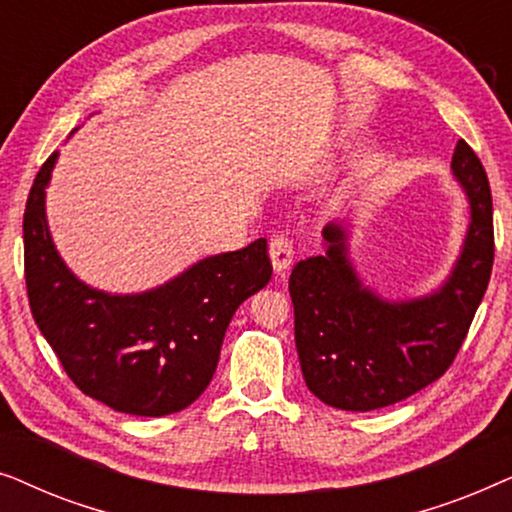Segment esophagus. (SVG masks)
<instances>
[{"mask_svg":"<svg viewBox=\"0 0 512 512\" xmlns=\"http://www.w3.org/2000/svg\"><path fill=\"white\" fill-rule=\"evenodd\" d=\"M270 258H272V268H275L277 272L289 268L291 261H293V240L289 235H284V233L272 235Z\"/></svg>","mask_w":512,"mask_h":512,"instance_id":"34e87169","label":"esophagus"}]
</instances>
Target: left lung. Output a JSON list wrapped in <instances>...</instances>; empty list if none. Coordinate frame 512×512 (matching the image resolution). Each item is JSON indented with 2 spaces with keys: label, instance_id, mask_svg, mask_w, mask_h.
Returning a JSON list of instances; mask_svg holds the SVG:
<instances>
[{
  "label": "left lung",
  "instance_id": "8db88e82",
  "mask_svg": "<svg viewBox=\"0 0 512 512\" xmlns=\"http://www.w3.org/2000/svg\"><path fill=\"white\" fill-rule=\"evenodd\" d=\"M452 170L471 200L464 254L443 289L387 303L363 289L347 261L345 233L324 228L326 256L300 261L289 293L307 389L340 410L387 408L440 380L457 359L494 265L492 191L480 158L459 139Z\"/></svg>",
  "mask_w": 512,
  "mask_h": 512
}]
</instances>
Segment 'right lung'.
<instances>
[{
    "label": "right lung",
    "instance_id": "right-lung-1",
    "mask_svg": "<svg viewBox=\"0 0 512 512\" xmlns=\"http://www.w3.org/2000/svg\"><path fill=\"white\" fill-rule=\"evenodd\" d=\"M58 151L34 177L23 216L25 284L32 317L83 394L116 412L165 417L212 382L237 307L270 282L268 242L212 256L139 296L88 289L48 235L44 191Z\"/></svg>",
    "mask_w": 512,
    "mask_h": 512
}]
</instances>
